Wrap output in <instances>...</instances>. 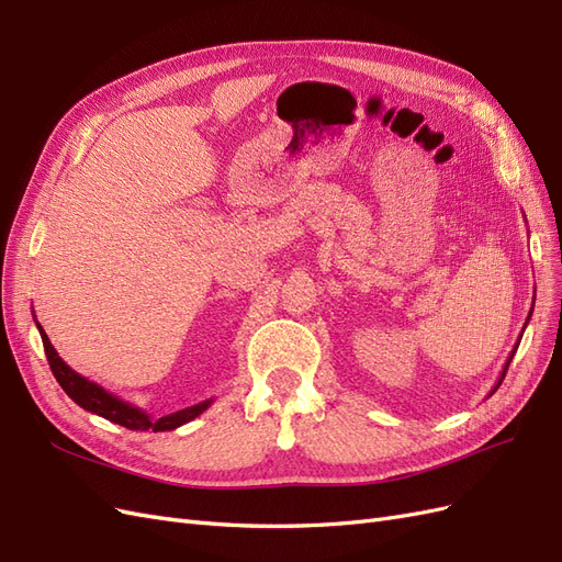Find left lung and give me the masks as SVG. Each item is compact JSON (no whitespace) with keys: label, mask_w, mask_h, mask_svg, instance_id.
I'll return each instance as SVG.
<instances>
[{"label":"left lung","mask_w":562,"mask_h":562,"mask_svg":"<svg viewBox=\"0 0 562 562\" xmlns=\"http://www.w3.org/2000/svg\"><path fill=\"white\" fill-rule=\"evenodd\" d=\"M530 316H532V312H530ZM530 316H527V321H530ZM527 321H525V326H527ZM522 337V335H520ZM518 345H520V339L516 342V347H514V351H512V356H508L506 359V363H504V370H502V375H499V380H497V384H495V389L490 391V394H495V391L499 389V384H502V380H504V375H506V370H508V363H512V359H514V353H516V349H518Z\"/></svg>","instance_id":"1"}]
</instances>
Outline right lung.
<instances>
[{
	"label": "right lung",
	"instance_id": "right-lung-1",
	"mask_svg": "<svg viewBox=\"0 0 562 562\" xmlns=\"http://www.w3.org/2000/svg\"><path fill=\"white\" fill-rule=\"evenodd\" d=\"M35 323H37L40 335H42L48 366H50V370H54V378L58 380V384L63 386L65 394L70 396L77 405H81L83 411H89L98 417H105V419L119 424V427H126L131 431H147V429H151V431H173V429L182 427V424L199 417L203 411H209L211 403H213V398H206V401H201L196 405L182 407V411H178V413H171V415H164V417L155 419L149 413H145L143 407L131 405L128 401L110 394L105 386H100V384L87 380L83 375H79V372H75L70 366H67L60 359L58 351L54 349V345H50V339L44 333V328L40 326V321H35Z\"/></svg>",
	"mask_w": 562,
	"mask_h": 562
}]
</instances>
